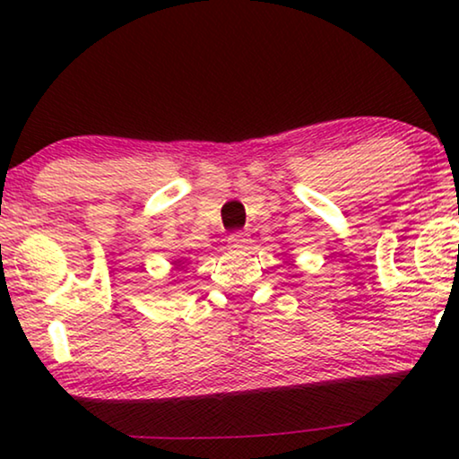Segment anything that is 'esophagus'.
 <instances>
[{"instance_id":"obj_1","label":"esophagus","mask_w":459,"mask_h":459,"mask_svg":"<svg viewBox=\"0 0 459 459\" xmlns=\"http://www.w3.org/2000/svg\"><path fill=\"white\" fill-rule=\"evenodd\" d=\"M228 244H230V248H234V250L247 248V244H248V236H247V234H242V231H236V234H231V236L228 238Z\"/></svg>"}]
</instances>
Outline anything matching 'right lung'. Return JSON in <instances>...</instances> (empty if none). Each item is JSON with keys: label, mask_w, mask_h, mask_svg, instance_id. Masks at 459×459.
<instances>
[{"label": "right lung", "mask_w": 459, "mask_h": 459, "mask_svg": "<svg viewBox=\"0 0 459 459\" xmlns=\"http://www.w3.org/2000/svg\"><path fill=\"white\" fill-rule=\"evenodd\" d=\"M181 267H184V263H181V259H175L173 261V269H181Z\"/></svg>", "instance_id": "obj_1"}]
</instances>
